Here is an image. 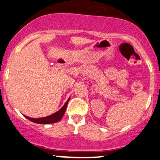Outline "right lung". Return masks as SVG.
<instances>
[{
	"instance_id": "add662e5",
	"label": "right lung",
	"mask_w": 160,
	"mask_h": 160,
	"mask_svg": "<svg viewBox=\"0 0 160 160\" xmlns=\"http://www.w3.org/2000/svg\"><path fill=\"white\" fill-rule=\"evenodd\" d=\"M70 100V98H68V101L65 102L64 106L61 108L60 110H58V111L54 113L52 115H50L48 116H46V117H42L39 118V119H32V118L28 117V116H24L27 119L30 120L31 122H35V123L37 124H52V123H56V122H58L59 120H60L64 116L65 113V110H66L67 106H68V103Z\"/></svg>"
}]
</instances>
